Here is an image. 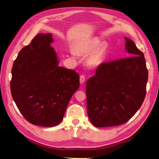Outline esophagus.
<instances>
[{"label":"esophagus","mask_w":159,"mask_h":159,"mask_svg":"<svg viewBox=\"0 0 159 159\" xmlns=\"http://www.w3.org/2000/svg\"><path fill=\"white\" fill-rule=\"evenodd\" d=\"M85 76H84V75H80V84H84V82L85 81Z\"/></svg>","instance_id":"esophagus-1"}]
</instances>
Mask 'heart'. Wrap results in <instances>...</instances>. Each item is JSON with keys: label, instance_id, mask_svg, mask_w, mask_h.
<instances>
[{"label": "heart", "instance_id": "b5f03b06", "mask_svg": "<svg viewBox=\"0 0 159 159\" xmlns=\"http://www.w3.org/2000/svg\"><path fill=\"white\" fill-rule=\"evenodd\" d=\"M99 37H93L89 38L75 46V52L78 55L88 56L87 64L91 68H96L99 66L103 61V57L106 51V47L104 43ZM71 54H75L71 52Z\"/></svg>", "mask_w": 159, "mask_h": 159}]
</instances>
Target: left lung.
Wrapping results in <instances>:
<instances>
[{"instance_id":"8db88e82","label":"left lung","mask_w":159,"mask_h":159,"mask_svg":"<svg viewBox=\"0 0 159 159\" xmlns=\"http://www.w3.org/2000/svg\"><path fill=\"white\" fill-rule=\"evenodd\" d=\"M125 40L130 57L101 64L86 83L88 117L96 127L126 123L145 97L148 70L145 57L131 40Z\"/></svg>"}]
</instances>
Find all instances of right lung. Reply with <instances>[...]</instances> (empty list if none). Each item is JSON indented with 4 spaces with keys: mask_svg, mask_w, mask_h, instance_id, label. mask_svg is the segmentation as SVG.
<instances>
[{
    "mask_svg": "<svg viewBox=\"0 0 159 159\" xmlns=\"http://www.w3.org/2000/svg\"><path fill=\"white\" fill-rule=\"evenodd\" d=\"M51 34H38L14 61L11 81L12 97L24 117L45 127L61 122L80 88L79 74L59 66Z\"/></svg>",
    "mask_w": 159,
    "mask_h": 159,
    "instance_id": "add662e5",
    "label": "right lung"
}]
</instances>
